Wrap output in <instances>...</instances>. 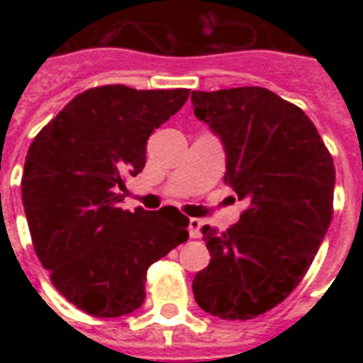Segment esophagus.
<instances>
[{"mask_svg": "<svg viewBox=\"0 0 363 363\" xmlns=\"http://www.w3.org/2000/svg\"><path fill=\"white\" fill-rule=\"evenodd\" d=\"M201 224L203 222L199 220V218H190L188 220V233H190V238L198 239L201 235Z\"/></svg>", "mask_w": 363, "mask_h": 363, "instance_id": "1", "label": "esophagus"}]
</instances>
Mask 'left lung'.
Segmentation results:
<instances>
[{
  "instance_id": "left-lung-1",
  "label": "left lung",
  "mask_w": 363,
  "mask_h": 363,
  "mask_svg": "<svg viewBox=\"0 0 363 363\" xmlns=\"http://www.w3.org/2000/svg\"><path fill=\"white\" fill-rule=\"evenodd\" d=\"M196 118L226 152L224 182L248 209L218 233L203 226L211 262L194 277L205 313L248 320L290 296L333 215L335 167L315 124L267 88L192 92Z\"/></svg>"
}]
</instances>
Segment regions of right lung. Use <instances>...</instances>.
Listing matches in <instances>:
<instances>
[{"label":"right lung","instance_id":"1","mask_svg":"<svg viewBox=\"0 0 363 363\" xmlns=\"http://www.w3.org/2000/svg\"><path fill=\"white\" fill-rule=\"evenodd\" d=\"M190 90L90 88L30 145L22 201L39 262L62 296L99 318L145 301L148 265L188 239L175 207L124 211V179L147 164V141Z\"/></svg>","mask_w":363,"mask_h":363}]
</instances>
